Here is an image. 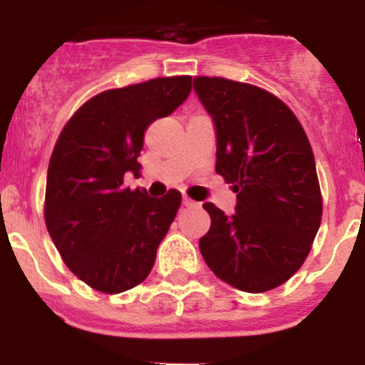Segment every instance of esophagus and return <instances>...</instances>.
<instances>
[{"label": "esophagus", "instance_id": "esophagus-1", "mask_svg": "<svg viewBox=\"0 0 365 365\" xmlns=\"http://www.w3.org/2000/svg\"><path fill=\"white\" fill-rule=\"evenodd\" d=\"M182 203H183V206H189V208H192V206H196V205H197L196 201L189 200V197H183V201H182Z\"/></svg>", "mask_w": 365, "mask_h": 365}]
</instances>
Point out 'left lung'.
I'll return each mask as SVG.
<instances>
[{
  "mask_svg": "<svg viewBox=\"0 0 365 365\" xmlns=\"http://www.w3.org/2000/svg\"><path fill=\"white\" fill-rule=\"evenodd\" d=\"M212 116L215 171L237 192L235 213L205 203L200 251L233 288L263 293L284 284L307 257L322 224V192L309 139L275 95L224 77H194Z\"/></svg>",
  "mask_w": 365,
  "mask_h": 365,
  "instance_id": "obj_1",
  "label": "left lung"
}]
</instances>
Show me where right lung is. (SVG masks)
<instances>
[{"mask_svg": "<svg viewBox=\"0 0 365 365\" xmlns=\"http://www.w3.org/2000/svg\"><path fill=\"white\" fill-rule=\"evenodd\" d=\"M192 77H159L102 91L58 138L47 169L46 226L65 264L93 289L127 292L152 272L182 194L123 187L138 173L145 132L185 102Z\"/></svg>", "mask_w": 365, "mask_h": 365, "instance_id": "add662e5", "label": "right lung"}]
</instances>
